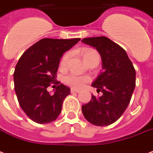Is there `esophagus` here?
Listing matches in <instances>:
<instances>
[{"instance_id": "1", "label": "esophagus", "mask_w": 153, "mask_h": 153, "mask_svg": "<svg viewBox=\"0 0 153 153\" xmlns=\"http://www.w3.org/2000/svg\"><path fill=\"white\" fill-rule=\"evenodd\" d=\"M80 91H81V90H78V89H75V88H72V89H71V92H72V93H79V92H80Z\"/></svg>"}]
</instances>
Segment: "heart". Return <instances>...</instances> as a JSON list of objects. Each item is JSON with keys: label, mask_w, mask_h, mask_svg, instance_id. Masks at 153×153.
Listing matches in <instances>:
<instances>
[{"label": "heart", "mask_w": 153, "mask_h": 153, "mask_svg": "<svg viewBox=\"0 0 153 153\" xmlns=\"http://www.w3.org/2000/svg\"><path fill=\"white\" fill-rule=\"evenodd\" d=\"M71 55H72L71 52H67L63 55L62 59H61V66L62 67H66L67 66L70 58H71ZM83 57H84V59L85 60V62L87 63L91 60L94 59H100L99 53L95 50H93V49L85 50L83 51ZM90 81V76L85 75H79V74H76V73H72V74L66 76L64 79H63V81H64V83L66 85L75 88H81L82 86H84V85L85 83H87Z\"/></svg>", "instance_id": "1"}]
</instances>
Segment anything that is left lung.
Here are the masks:
<instances>
[{"instance_id": "1", "label": "left lung", "mask_w": 153, "mask_h": 153, "mask_svg": "<svg viewBox=\"0 0 153 153\" xmlns=\"http://www.w3.org/2000/svg\"><path fill=\"white\" fill-rule=\"evenodd\" d=\"M82 42L98 51L103 69L92 84L102 95L92 94L90 102L81 107L82 113L94 126H109L121 117L130 103L135 87V69L126 51L108 37H88Z\"/></svg>"}]
</instances>
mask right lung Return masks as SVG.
Wrapping results in <instances>:
<instances>
[{"instance_id": "add662e5", "label": "right lung", "mask_w": 153, "mask_h": 153, "mask_svg": "<svg viewBox=\"0 0 153 153\" xmlns=\"http://www.w3.org/2000/svg\"><path fill=\"white\" fill-rule=\"evenodd\" d=\"M80 38L41 39L20 57L14 72V90L21 108L39 124L55 121L70 88L60 84L53 94L47 91L55 82L60 58Z\"/></svg>"}]
</instances>
